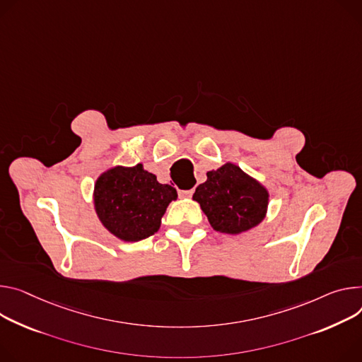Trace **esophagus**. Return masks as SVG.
Instances as JSON below:
<instances>
[{"label":"esophagus","mask_w":362,"mask_h":362,"mask_svg":"<svg viewBox=\"0 0 362 362\" xmlns=\"http://www.w3.org/2000/svg\"><path fill=\"white\" fill-rule=\"evenodd\" d=\"M193 189H190V190H179V194L182 196V198H190V196L193 194Z\"/></svg>","instance_id":"obj_1"}]
</instances>
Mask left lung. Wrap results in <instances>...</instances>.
<instances>
[{"label":"left lung","mask_w":362,"mask_h":362,"mask_svg":"<svg viewBox=\"0 0 362 362\" xmlns=\"http://www.w3.org/2000/svg\"><path fill=\"white\" fill-rule=\"evenodd\" d=\"M206 176V182L196 187L193 201L201 205L215 231L240 235L264 221L270 193L261 182L231 161Z\"/></svg>","instance_id":"obj_1"}]
</instances>
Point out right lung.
<instances>
[{"instance_id":"obj_1","label":"right lung","mask_w":362,"mask_h":362,"mask_svg":"<svg viewBox=\"0 0 362 362\" xmlns=\"http://www.w3.org/2000/svg\"><path fill=\"white\" fill-rule=\"evenodd\" d=\"M176 199V189L158 183L141 163L107 169L98 176L92 194L98 219L110 234L125 243L157 233L161 216Z\"/></svg>"}]
</instances>
